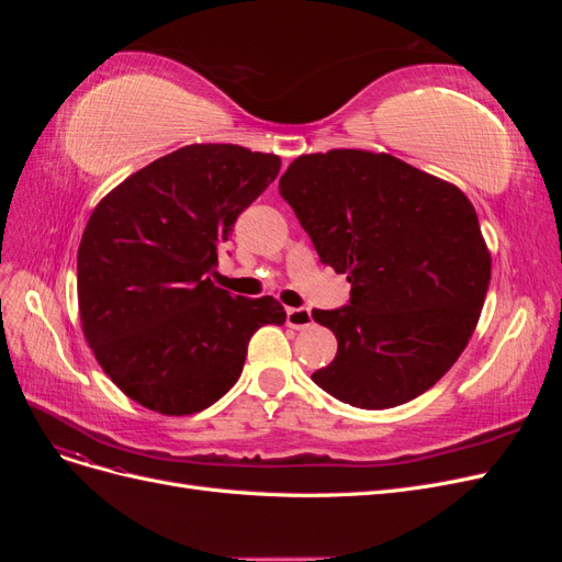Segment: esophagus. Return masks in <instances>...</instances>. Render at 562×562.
Wrapping results in <instances>:
<instances>
[{
	"mask_svg": "<svg viewBox=\"0 0 562 562\" xmlns=\"http://www.w3.org/2000/svg\"><path fill=\"white\" fill-rule=\"evenodd\" d=\"M285 323L291 328H295V330H302V328H310L312 326V312L310 310H304V307H300V310H295V307H288L285 310Z\"/></svg>",
	"mask_w": 562,
	"mask_h": 562,
	"instance_id": "1",
	"label": "esophagus"
}]
</instances>
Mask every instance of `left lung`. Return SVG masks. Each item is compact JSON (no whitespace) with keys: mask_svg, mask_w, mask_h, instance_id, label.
<instances>
[{"mask_svg":"<svg viewBox=\"0 0 562 562\" xmlns=\"http://www.w3.org/2000/svg\"><path fill=\"white\" fill-rule=\"evenodd\" d=\"M351 302L314 310L337 356L312 380L363 411L417 398L454 366L481 318L490 250L457 184L384 151L297 157L279 182Z\"/></svg>","mask_w":562,"mask_h":562,"instance_id":"left-lung-1","label":"left lung"}]
</instances>
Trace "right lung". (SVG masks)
Here are the masks:
<instances>
[{
	"mask_svg": "<svg viewBox=\"0 0 562 562\" xmlns=\"http://www.w3.org/2000/svg\"><path fill=\"white\" fill-rule=\"evenodd\" d=\"M281 159L241 145L180 147L93 209L77 252L83 337L105 375L161 415H194L239 380L250 337L285 312L211 281L217 250Z\"/></svg>",
	"mask_w": 562,
	"mask_h": 562,
	"instance_id": "right-lung-1",
	"label": "right lung"
}]
</instances>
